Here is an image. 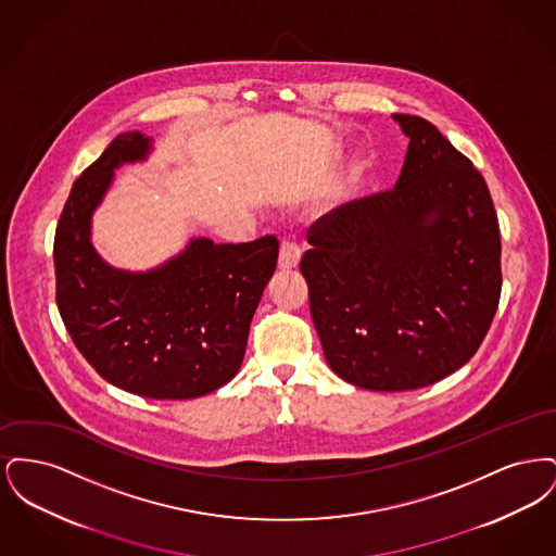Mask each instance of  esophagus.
I'll list each match as a JSON object with an SVG mask.
<instances>
[{
    "instance_id": "esophagus-1",
    "label": "esophagus",
    "mask_w": 556,
    "mask_h": 556,
    "mask_svg": "<svg viewBox=\"0 0 556 556\" xmlns=\"http://www.w3.org/2000/svg\"><path fill=\"white\" fill-rule=\"evenodd\" d=\"M300 248L293 241H281L279 248V268L281 270H291L300 263Z\"/></svg>"
}]
</instances>
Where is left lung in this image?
Instances as JSON below:
<instances>
[{
  "mask_svg": "<svg viewBox=\"0 0 556 556\" xmlns=\"http://www.w3.org/2000/svg\"><path fill=\"white\" fill-rule=\"evenodd\" d=\"M392 118L410 139L396 187L317 220L300 263L327 365L372 392L425 388L469 363L503 288L481 173L429 121Z\"/></svg>",
  "mask_w": 556,
  "mask_h": 556,
  "instance_id": "obj_1",
  "label": "left lung"
}]
</instances>
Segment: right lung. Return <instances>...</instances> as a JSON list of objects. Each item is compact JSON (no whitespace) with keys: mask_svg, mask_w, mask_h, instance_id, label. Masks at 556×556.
Wrapping results in <instances>:
<instances>
[{"mask_svg":"<svg viewBox=\"0 0 556 556\" xmlns=\"http://www.w3.org/2000/svg\"><path fill=\"white\" fill-rule=\"evenodd\" d=\"M150 152V137L123 132L75 181L53 239L55 302L80 354L108 383L156 400L206 396L238 375L279 241L193 238L146 273L108 265L91 243V216L114 170Z\"/></svg>","mask_w":556,"mask_h":556,"instance_id":"add662e5","label":"right lung"}]
</instances>
